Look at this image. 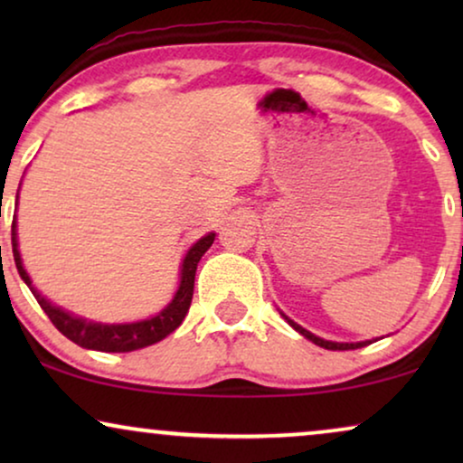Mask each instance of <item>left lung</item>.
Here are the masks:
<instances>
[{
  "label": "left lung",
  "mask_w": 463,
  "mask_h": 463,
  "mask_svg": "<svg viewBox=\"0 0 463 463\" xmlns=\"http://www.w3.org/2000/svg\"><path fill=\"white\" fill-rule=\"evenodd\" d=\"M288 320V318H287ZM290 322V326L295 328V331H299L303 337H307L309 341H314L316 345H320V347H325V350H356V347H363V345H366V341L364 344H333V341H325V339H320V337H316V335H312L309 331H306V328L303 326H299V325H295L293 320H288Z\"/></svg>",
  "instance_id": "1"
}]
</instances>
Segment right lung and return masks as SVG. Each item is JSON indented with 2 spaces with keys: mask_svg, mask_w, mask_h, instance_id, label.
I'll return each instance as SVG.
<instances>
[{
  "mask_svg": "<svg viewBox=\"0 0 463 463\" xmlns=\"http://www.w3.org/2000/svg\"><path fill=\"white\" fill-rule=\"evenodd\" d=\"M213 242H214V233H208V236L198 240V242L189 249L185 259H183L179 290H176L175 299L170 301V306L166 309H162V312L154 316V318L135 322V325H99V322H86L78 318V316L62 312L61 307L52 306V303L43 299V297L31 287V278L23 268L21 252H18V244H16V219L12 221V252H14L16 269L23 280L27 282V287L31 288V293H33L37 303H40L43 312H46L50 322H52V325L59 328L67 339H71L73 344L86 347V350H99V352L141 350V347L157 344V341H162L166 335L173 333L175 328L181 325L183 318H185L189 306H192L195 269H198V261L202 259V255L211 249Z\"/></svg>",
  "mask_w": 463,
  "mask_h": 463,
  "instance_id": "right-lung-1",
  "label": "right lung"
}]
</instances>
